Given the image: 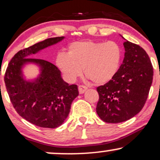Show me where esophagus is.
Returning <instances> with one entry per match:
<instances>
[{"instance_id": "34e87169", "label": "esophagus", "mask_w": 160, "mask_h": 160, "mask_svg": "<svg viewBox=\"0 0 160 160\" xmlns=\"http://www.w3.org/2000/svg\"><path fill=\"white\" fill-rule=\"evenodd\" d=\"M78 92H79V93L82 94L85 92V90H87V87L84 85H78Z\"/></svg>"}]
</instances>
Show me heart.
<instances>
[{
  "mask_svg": "<svg viewBox=\"0 0 160 160\" xmlns=\"http://www.w3.org/2000/svg\"><path fill=\"white\" fill-rule=\"evenodd\" d=\"M122 50L115 41H76L69 45L68 54L58 53L56 64L70 82L82 74L96 85L106 84L119 70Z\"/></svg>",
  "mask_w": 160,
  "mask_h": 160,
  "instance_id": "1",
  "label": "heart"
}]
</instances>
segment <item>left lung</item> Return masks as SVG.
I'll use <instances>...</instances> for the list:
<instances>
[{"label":"left lung","instance_id":"obj_1","mask_svg":"<svg viewBox=\"0 0 160 160\" xmlns=\"http://www.w3.org/2000/svg\"><path fill=\"white\" fill-rule=\"evenodd\" d=\"M123 62L115 76L96 88L99 98L96 113L102 121L119 123L142 109L153 82V69L148 55L139 45L126 40Z\"/></svg>","mask_w":160,"mask_h":160}]
</instances>
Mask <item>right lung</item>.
Here are the masks:
<instances>
[{
    "mask_svg": "<svg viewBox=\"0 0 160 160\" xmlns=\"http://www.w3.org/2000/svg\"><path fill=\"white\" fill-rule=\"evenodd\" d=\"M63 38H47L18 51L5 72L6 88L13 108L21 117L41 128H55L62 125L78 95V88L63 81L56 65L43 59L27 57ZM26 62H37L42 68L41 76L34 82H26L21 76V66Z\"/></svg>",
    "mask_w": 160,
    "mask_h": 160,
    "instance_id": "add662e5",
    "label": "right lung"
}]
</instances>
